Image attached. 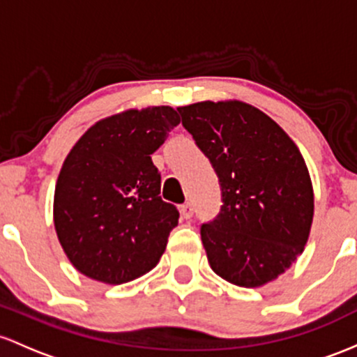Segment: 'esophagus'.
<instances>
[{
    "mask_svg": "<svg viewBox=\"0 0 357 357\" xmlns=\"http://www.w3.org/2000/svg\"><path fill=\"white\" fill-rule=\"evenodd\" d=\"M192 214H194V207H192V204H183V206H180V215H182V219H190Z\"/></svg>",
    "mask_w": 357,
    "mask_h": 357,
    "instance_id": "1",
    "label": "esophagus"
}]
</instances>
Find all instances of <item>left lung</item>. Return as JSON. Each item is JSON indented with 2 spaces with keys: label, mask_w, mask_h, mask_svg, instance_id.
I'll use <instances>...</instances> for the list:
<instances>
[{
  "label": "left lung",
  "mask_w": 357,
  "mask_h": 357,
  "mask_svg": "<svg viewBox=\"0 0 357 357\" xmlns=\"http://www.w3.org/2000/svg\"><path fill=\"white\" fill-rule=\"evenodd\" d=\"M177 109L221 182V212L200 227L212 271L244 288L273 282L303 253L314 219L298 146L270 116L238 99Z\"/></svg>",
  "instance_id": "obj_1"
}]
</instances>
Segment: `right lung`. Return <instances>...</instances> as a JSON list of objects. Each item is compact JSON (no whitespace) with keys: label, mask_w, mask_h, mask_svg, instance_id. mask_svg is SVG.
<instances>
[{"label":"right lung","mask_w":357,"mask_h":357,"mask_svg":"<svg viewBox=\"0 0 357 357\" xmlns=\"http://www.w3.org/2000/svg\"><path fill=\"white\" fill-rule=\"evenodd\" d=\"M178 123L170 106L126 109L94 123L63 160L54 226L87 278L121 285L157 266L178 211L160 197L162 177L150 155Z\"/></svg>","instance_id":"obj_1"}]
</instances>
